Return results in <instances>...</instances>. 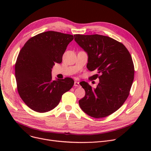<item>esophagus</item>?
<instances>
[{
  "mask_svg": "<svg viewBox=\"0 0 151 151\" xmlns=\"http://www.w3.org/2000/svg\"><path fill=\"white\" fill-rule=\"evenodd\" d=\"M80 83L78 82V81H75V83H74V86L75 87H80Z\"/></svg>",
  "mask_w": 151,
  "mask_h": 151,
  "instance_id": "1",
  "label": "esophagus"
}]
</instances>
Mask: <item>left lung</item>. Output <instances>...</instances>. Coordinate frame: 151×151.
<instances>
[{"label": "left lung", "mask_w": 151, "mask_h": 151, "mask_svg": "<svg viewBox=\"0 0 151 151\" xmlns=\"http://www.w3.org/2000/svg\"><path fill=\"white\" fill-rule=\"evenodd\" d=\"M74 37L88 54L87 68L97 71L90 78L99 79L96 89L86 82L80 83L86 93L79 105L92 117H106L120 108L129 96L134 73L131 55L122 43L107 36L76 34Z\"/></svg>", "instance_id": "1"}]
</instances>
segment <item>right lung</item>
Here are the masks:
<instances>
[{"instance_id": "obj_1", "label": "right lung", "mask_w": 151, "mask_h": 151, "mask_svg": "<svg viewBox=\"0 0 151 151\" xmlns=\"http://www.w3.org/2000/svg\"><path fill=\"white\" fill-rule=\"evenodd\" d=\"M73 35L47 31L30 38L22 47L15 63L20 97L31 109L45 113L59 104L62 95L74 84L71 78L52 80L51 69L60 63Z\"/></svg>"}]
</instances>
